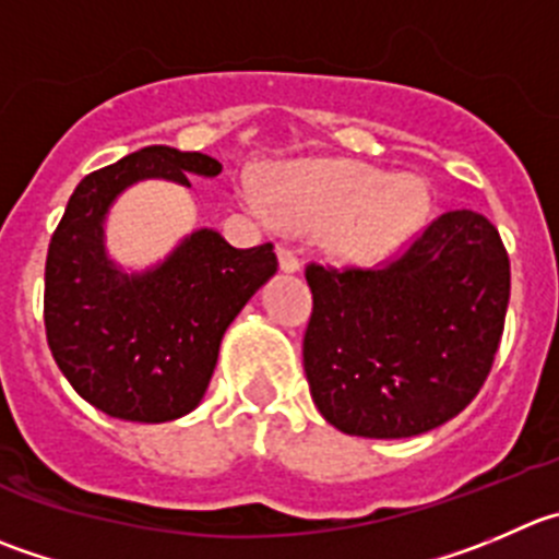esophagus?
Returning a JSON list of instances; mask_svg holds the SVG:
<instances>
[{
	"label": "esophagus",
	"instance_id": "1",
	"mask_svg": "<svg viewBox=\"0 0 559 559\" xmlns=\"http://www.w3.org/2000/svg\"><path fill=\"white\" fill-rule=\"evenodd\" d=\"M276 258H280V269H283L285 274H296V271L301 269L299 254L290 252L288 247H276Z\"/></svg>",
	"mask_w": 559,
	"mask_h": 559
}]
</instances>
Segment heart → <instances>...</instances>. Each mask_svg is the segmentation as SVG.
I'll list each match as a JSON object with an SVG mask.
<instances>
[{
  "mask_svg": "<svg viewBox=\"0 0 559 559\" xmlns=\"http://www.w3.org/2000/svg\"><path fill=\"white\" fill-rule=\"evenodd\" d=\"M243 209L260 219L321 230V243L350 265H376L403 247L430 214V189L419 175H386L348 158L280 164L269 186L238 180Z\"/></svg>",
  "mask_w": 559,
  "mask_h": 559,
  "instance_id": "1",
  "label": "heart"
}]
</instances>
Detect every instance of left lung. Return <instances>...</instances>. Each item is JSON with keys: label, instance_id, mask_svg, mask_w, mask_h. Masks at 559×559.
I'll use <instances>...</instances> for the list:
<instances>
[{"label": "left lung", "instance_id": "obj_1", "mask_svg": "<svg viewBox=\"0 0 559 559\" xmlns=\"http://www.w3.org/2000/svg\"><path fill=\"white\" fill-rule=\"evenodd\" d=\"M305 373L329 425L408 439L464 412L502 337L510 260L497 227L448 211L381 269L307 265Z\"/></svg>", "mask_w": 559, "mask_h": 559}]
</instances>
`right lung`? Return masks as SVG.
Segmentation results:
<instances>
[{"instance_id":"obj_1","label":"right lung","mask_w":559,"mask_h":559,"mask_svg":"<svg viewBox=\"0 0 559 559\" xmlns=\"http://www.w3.org/2000/svg\"><path fill=\"white\" fill-rule=\"evenodd\" d=\"M205 153L151 145L90 173L68 200L46 258L44 321L57 368L104 414L169 423L194 412L227 326L276 274L271 243L236 249L211 227L189 233L145 271L106 249V216L129 186L216 178Z\"/></svg>"}]
</instances>
